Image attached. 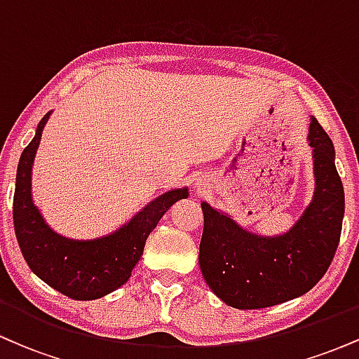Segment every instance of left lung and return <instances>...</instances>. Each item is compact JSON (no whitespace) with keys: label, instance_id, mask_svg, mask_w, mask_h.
<instances>
[{"label":"left lung","instance_id":"obj_1","mask_svg":"<svg viewBox=\"0 0 359 359\" xmlns=\"http://www.w3.org/2000/svg\"><path fill=\"white\" fill-rule=\"evenodd\" d=\"M316 192L290 231L263 238L203 203L204 231L199 265L205 283L234 309H265L300 297L324 277L339 245L344 189L331 138L312 118Z\"/></svg>","mask_w":359,"mask_h":359}]
</instances>
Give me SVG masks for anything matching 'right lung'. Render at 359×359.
Wrapping results in <instances>:
<instances>
[{"instance_id":"add662e5","label":"right lung","mask_w":359,"mask_h":359,"mask_svg":"<svg viewBox=\"0 0 359 359\" xmlns=\"http://www.w3.org/2000/svg\"><path fill=\"white\" fill-rule=\"evenodd\" d=\"M48 116L50 113L42 118L35 138L20 156L13 197L16 240L27 265L47 285L74 300L100 299L126 283L142 258L148 234L167 209L179 199H185L189 192L177 189L156 197L119 231L101 240H65L45 224L30 191L32 165Z\"/></svg>"}]
</instances>
